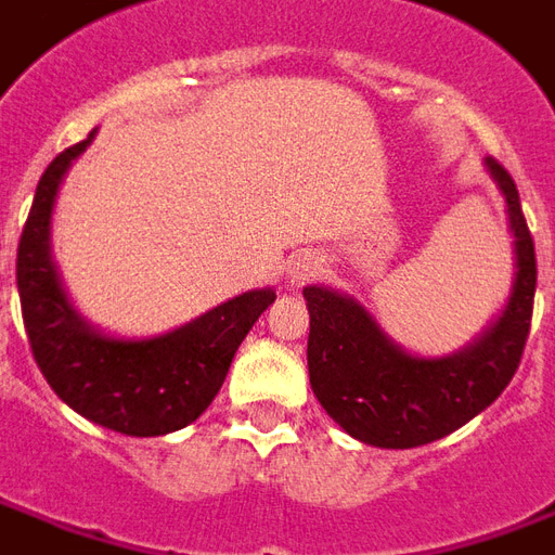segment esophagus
I'll return each mask as SVG.
<instances>
[{
  "mask_svg": "<svg viewBox=\"0 0 555 555\" xmlns=\"http://www.w3.org/2000/svg\"><path fill=\"white\" fill-rule=\"evenodd\" d=\"M318 270H320L318 258H299L297 264H294V273H291V276H294V282H302V279L314 276Z\"/></svg>",
  "mask_w": 555,
  "mask_h": 555,
  "instance_id": "34e87169",
  "label": "esophagus"
}]
</instances>
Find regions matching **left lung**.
<instances>
[{"label": "left lung", "instance_id": "obj_1", "mask_svg": "<svg viewBox=\"0 0 555 555\" xmlns=\"http://www.w3.org/2000/svg\"><path fill=\"white\" fill-rule=\"evenodd\" d=\"M506 196L515 235V285L503 314L455 356L421 359L400 350L359 302L330 288H302L309 306L311 391L332 421L364 444L409 450L465 426L503 393L518 371L535 299V244L515 179L486 158Z\"/></svg>", "mask_w": 555, "mask_h": 555}]
</instances>
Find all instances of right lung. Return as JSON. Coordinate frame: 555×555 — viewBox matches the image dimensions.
<instances>
[{
  "label": "right lung",
  "mask_w": 555,
  "mask_h": 555,
  "mask_svg": "<svg viewBox=\"0 0 555 555\" xmlns=\"http://www.w3.org/2000/svg\"><path fill=\"white\" fill-rule=\"evenodd\" d=\"M93 134L96 129L40 176L16 246V291L31 356L52 391L93 424L134 438L176 433L211 405L241 340L276 294L246 291L158 338H111L85 323L61 288L49 223L61 179Z\"/></svg>",
  "instance_id": "obj_1"
}]
</instances>
